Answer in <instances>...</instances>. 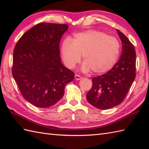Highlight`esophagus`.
Listing matches in <instances>:
<instances>
[{"instance_id": "34e87169", "label": "esophagus", "mask_w": 149, "mask_h": 149, "mask_svg": "<svg viewBox=\"0 0 149 149\" xmlns=\"http://www.w3.org/2000/svg\"><path fill=\"white\" fill-rule=\"evenodd\" d=\"M75 79L76 80H80V79H82V77L80 76L79 75H78V74H76L75 75Z\"/></svg>"}]
</instances>
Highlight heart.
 Segmentation results:
<instances>
[{
  "mask_svg": "<svg viewBox=\"0 0 149 149\" xmlns=\"http://www.w3.org/2000/svg\"><path fill=\"white\" fill-rule=\"evenodd\" d=\"M120 52V42L115 37L97 30L77 33L73 40H65L61 46L62 58L68 68H74L83 55V70L91 69L97 74L110 71L118 61Z\"/></svg>",
  "mask_w": 149,
  "mask_h": 149,
  "instance_id": "b5f03b06",
  "label": "heart"
}]
</instances>
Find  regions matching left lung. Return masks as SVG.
<instances>
[{"label": "left lung", "mask_w": 149, "mask_h": 149, "mask_svg": "<svg viewBox=\"0 0 149 149\" xmlns=\"http://www.w3.org/2000/svg\"><path fill=\"white\" fill-rule=\"evenodd\" d=\"M117 32L122 43L120 59L110 71L91 79L92 87L86 95L88 102L100 109L121 104L136 77L134 47L122 33L118 30Z\"/></svg>", "instance_id": "obj_1"}]
</instances>
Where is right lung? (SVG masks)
<instances>
[{
    "instance_id": "add662e5",
    "label": "right lung",
    "mask_w": 149,
    "mask_h": 149,
    "mask_svg": "<svg viewBox=\"0 0 149 149\" xmlns=\"http://www.w3.org/2000/svg\"><path fill=\"white\" fill-rule=\"evenodd\" d=\"M68 27L67 24L40 23L25 33L15 47L13 76L23 97L36 107L56 104L75 77L60 58V40Z\"/></svg>"
}]
</instances>
